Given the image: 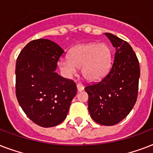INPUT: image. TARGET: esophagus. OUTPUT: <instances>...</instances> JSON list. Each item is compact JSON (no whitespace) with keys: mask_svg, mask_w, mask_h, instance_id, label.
<instances>
[{"mask_svg":"<svg viewBox=\"0 0 153 153\" xmlns=\"http://www.w3.org/2000/svg\"><path fill=\"white\" fill-rule=\"evenodd\" d=\"M76 86H77V89H78V91H79V92H80V91H83L84 90V86L82 83H77Z\"/></svg>","mask_w":153,"mask_h":153,"instance_id":"obj_1","label":"esophagus"}]
</instances>
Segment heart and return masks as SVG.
<instances>
[{"label": "heart", "instance_id": "obj_1", "mask_svg": "<svg viewBox=\"0 0 153 153\" xmlns=\"http://www.w3.org/2000/svg\"><path fill=\"white\" fill-rule=\"evenodd\" d=\"M112 64V51L105 44H85L78 45L69 53V58L59 61L60 70L67 76L76 74L82 67L86 80L97 81L107 74Z\"/></svg>", "mask_w": 153, "mask_h": 153}]
</instances>
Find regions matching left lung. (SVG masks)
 Wrapping results in <instances>:
<instances>
[{"mask_svg":"<svg viewBox=\"0 0 153 153\" xmlns=\"http://www.w3.org/2000/svg\"><path fill=\"white\" fill-rule=\"evenodd\" d=\"M116 48L108 74L100 81L88 85V110L94 121L114 126L122 121L134 106L140 78L139 61L132 47L111 33H105Z\"/></svg>","mask_w":153,"mask_h":153,"instance_id":"1","label":"left lung"}]
</instances>
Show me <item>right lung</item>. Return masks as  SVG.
Instances as JSON below:
<instances>
[{
  "label": "right lung",
  "mask_w": 153,
  "mask_h": 153,
  "mask_svg": "<svg viewBox=\"0 0 153 153\" xmlns=\"http://www.w3.org/2000/svg\"><path fill=\"white\" fill-rule=\"evenodd\" d=\"M64 51L46 39L29 42L16 63V95L34 123L49 128L64 121L77 93L74 82L55 72Z\"/></svg>",
  "instance_id": "1"
}]
</instances>
